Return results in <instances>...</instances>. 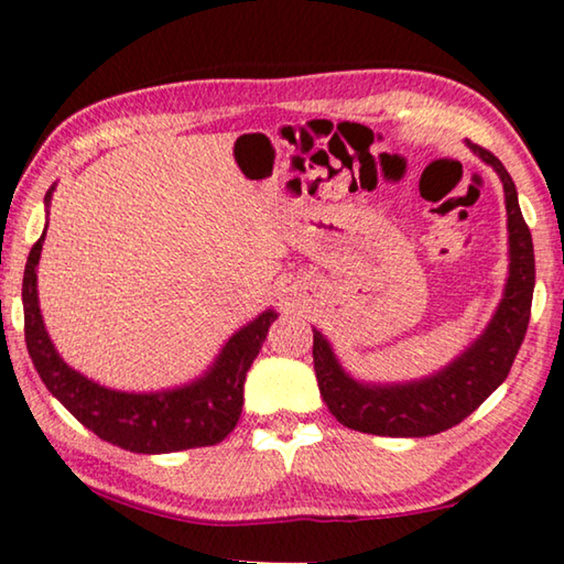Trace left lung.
Returning <instances> with one entry per match:
<instances>
[{"mask_svg":"<svg viewBox=\"0 0 564 564\" xmlns=\"http://www.w3.org/2000/svg\"><path fill=\"white\" fill-rule=\"evenodd\" d=\"M500 174L510 231V275L490 326L460 358L425 380L405 386H362L338 366L328 340L313 330V368L321 395L338 423L352 431L388 437H425L443 433L485 403L508 378L530 323L534 291L532 236L524 224L518 191L508 169L492 151L470 144Z\"/></svg>","mask_w":564,"mask_h":564,"instance_id":"obj_1","label":"left lung"}]
</instances>
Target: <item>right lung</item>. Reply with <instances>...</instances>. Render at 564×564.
I'll use <instances>...</instances> for the list:
<instances>
[{
	"label": "right lung",
	"mask_w": 564,
	"mask_h": 564,
	"mask_svg": "<svg viewBox=\"0 0 564 564\" xmlns=\"http://www.w3.org/2000/svg\"><path fill=\"white\" fill-rule=\"evenodd\" d=\"M52 191L54 186L46 191L44 204H50ZM44 234L26 259L22 303L26 350L50 393L94 435L129 453L156 455L221 443L241 415L243 380L253 358L259 356L275 313L265 311L238 330L224 346L214 368L196 383L164 393L109 390L66 366L46 336L36 301V263Z\"/></svg>",
	"instance_id": "right-lung-1"
}]
</instances>
